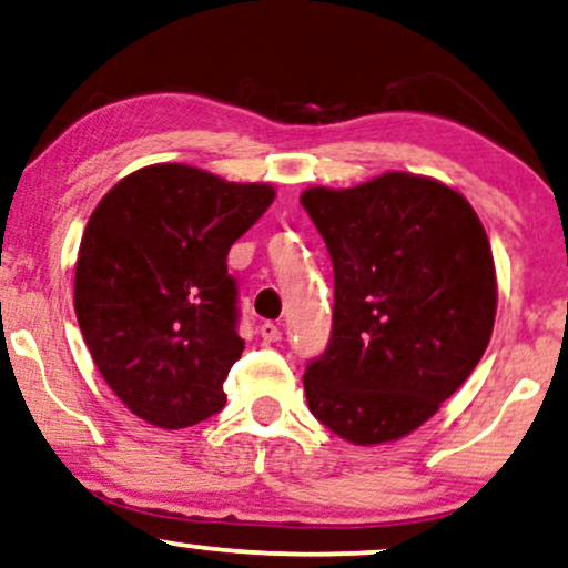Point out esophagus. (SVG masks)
<instances>
[{
    "mask_svg": "<svg viewBox=\"0 0 568 568\" xmlns=\"http://www.w3.org/2000/svg\"><path fill=\"white\" fill-rule=\"evenodd\" d=\"M260 335H262L264 339H267V343H277L283 332H280V327H277L275 322H264L262 327H260Z\"/></svg>",
    "mask_w": 568,
    "mask_h": 568,
    "instance_id": "34e87169",
    "label": "esophagus"
}]
</instances>
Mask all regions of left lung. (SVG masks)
I'll return each mask as SVG.
<instances>
[{"mask_svg":"<svg viewBox=\"0 0 568 568\" xmlns=\"http://www.w3.org/2000/svg\"><path fill=\"white\" fill-rule=\"evenodd\" d=\"M301 205L335 270L329 345L306 366L308 410L358 447L397 442L463 387L496 320L480 217L442 181L405 171Z\"/></svg>","mask_w":568,"mask_h":568,"instance_id":"8db88e82","label":"left lung"}]
</instances>
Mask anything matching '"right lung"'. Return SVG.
I'll return each instance as SVG.
<instances>
[{"mask_svg":"<svg viewBox=\"0 0 568 568\" xmlns=\"http://www.w3.org/2000/svg\"><path fill=\"white\" fill-rule=\"evenodd\" d=\"M275 200L184 163L130 173L98 202L74 264V314L98 372L158 428L223 410L244 353L229 248Z\"/></svg>","mask_w":568,"mask_h":568,"instance_id":"obj_1","label":"right lung"}]
</instances>
